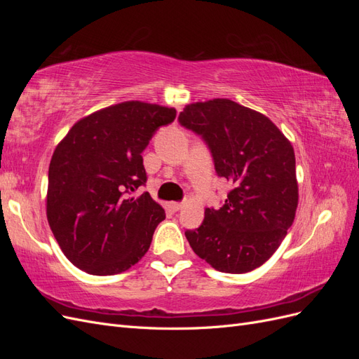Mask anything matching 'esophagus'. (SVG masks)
I'll return each instance as SVG.
<instances>
[{"instance_id": "34e87169", "label": "esophagus", "mask_w": 359, "mask_h": 359, "mask_svg": "<svg viewBox=\"0 0 359 359\" xmlns=\"http://www.w3.org/2000/svg\"><path fill=\"white\" fill-rule=\"evenodd\" d=\"M182 206H184V203H182V202H172V203H170V208H172L173 211H180V210H182Z\"/></svg>"}]
</instances>
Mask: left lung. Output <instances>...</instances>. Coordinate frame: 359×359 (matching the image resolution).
Here are the masks:
<instances>
[{
    "label": "left lung",
    "mask_w": 359,
    "mask_h": 359,
    "mask_svg": "<svg viewBox=\"0 0 359 359\" xmlns=\"http://www.w3.org/2000/svg\"><path fill=\"white\" fill-rule=\"evenodd\" d=\"M178 119L205 140L217 175L232 186L222 208H206L202 224L186 232L193 252L222 273L264 265L295 219L292 144L268 116L229 99L187 104Z\"/></svg>",
    "instance_id": "obj_1"
}]
</instances>
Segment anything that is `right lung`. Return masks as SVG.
Instances as JSON below:
<instances>
[{"mask_svg": "<svg viewBox=\"0 0 359 359\" xmlns=\"http://www.w3.org/2000/svg\"><path fill=\"white\" fill-rule=\"evenodd\" d=\"M173 107L123 102L79 119L49 165L46 215L70 262L93 276H114L137 264L165 210L149 193L142 151Z\"/></svg>", "mask_w": 359, "mask_h": 359, "instance_id": "right-lung-1", "label": "right lung"}]
</instances>
